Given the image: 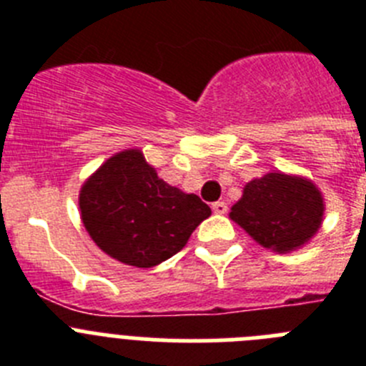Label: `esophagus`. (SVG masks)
Instances as JSON below:
<instances>
[{
	"label": "esophagus",
	"instance_id": "obj_1",
	"mask_svg": "<svg viewBox=\"0 0 366 366\" xmlns=\"http://www.w3.org/2000/svg\"><path fill=\"white\" fill-rule=\"evenodd\" d=\"M212 211H214V214H225V212H227V203L225 202L212 203Z\"/></svg>",
	"mask_w": 366,
	"mask_h": 366
}]
</instances>
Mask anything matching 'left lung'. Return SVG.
Wrapping results in <instances>:
<instances>
[{"label": "left lung", "mask_w": 366, "mask_h": 366, "mask_svg": "<svg viewBox=\"0 0 366 366\" xmlns=\"http://www.w3.org/2000/svg\"><path fill=\"white\" fill-rule=\"evenodd\" d=\"M325 209V196L312 179L273 170L245 183L229 218L262 247L286 254L319 232Z\"/></svg>", "instance_id": "8db88e82"}]
</instances>
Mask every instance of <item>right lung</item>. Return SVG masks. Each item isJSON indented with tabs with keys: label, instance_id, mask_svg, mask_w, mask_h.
I'll return each mask as SVG.
<instances>
[{
	"label": "right lung",
	"instance_id": "add662e5",
	"mask_svg": "<svg viewBox=\"0 0 366 366\" xmlns=\"http://www.w3.org/2000/svg\"><path fill=\"white\" fill-rule=\"evenodd\" d=\"M80 219L97 247L134 267H154L185 247L211 216L196 194L168 185L143 150L113 154L84 181Z\"/></svg>",
	"mask_w": 366,
	"mask_h": 366
}]
</instances>
